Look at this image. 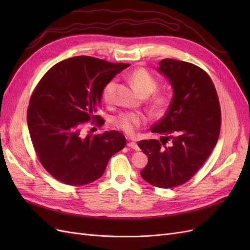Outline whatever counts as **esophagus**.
<instances>
[{
  "label": "esophagus",
  "mask_w": 250,
  "mask_h": 250,
  "mask_svg": "<svg viewBox=\"0 0 250 250\" xmlns=\"http://www.w3.org/2000/svg\"><path fill=\"white\" fill-rule=\"evenodd\" d=\"M127 146L129 147V148H131V149H133V150H139L140 148H139V146H138V144L137 143H134V142H129L127 144Z\"/></svg>",
  "instance_id": "1"
}]
</instances>
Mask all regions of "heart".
Instances as JSON below:
<instances>
[{"mask_svg": "<svg viewBox=\"0 0 250 250\" xmlns=\"http://www.w3.org/2000/svg\"><path fill=\"white\" fill-rule=\"evenodd\" d=\"M128 80L131 83L132 87L137 93L142 96H149L154 93L157 86L158 81L148 70L140 67L134 70L129 76ZM116 81L111 79L102 89V99L106 104H111L115 98V89H116ZM170 103V95L166 92H157L153 95L151 99V108L156 113H163ZM146 116L142 112L138 111H125L121 112L113 119V124L119 129L123 130L127 133H132L135 128L146 122Z\"/></svg>", "mask_w": 250, "mask_h": 250, "instance_id": "obj_1", "label": "heart"}]
</instances>
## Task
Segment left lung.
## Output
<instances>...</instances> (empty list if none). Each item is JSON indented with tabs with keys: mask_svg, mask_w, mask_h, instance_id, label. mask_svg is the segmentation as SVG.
I'll return each instance as SVG.
<instances>
[{
	"mask_svg": "<svg viewBox=\"0 0 250 250\" xmlns=\"http://www.w3.org/2000/svg\"><path fill=\"white\" fill-rule=\"evenodd\" d=\"M158 71L169 79L173 98L165 117L151 128L162 140L138 143L148 156L141 176L170 188L186 184L207 162L220 133L221 109L214 83L201 67L166 58Z\"/></svg>",
	"mask_w": 250,
	"mask_h": 250,
	"instance_id": "left-lung-1",
	"label": "left lung"
}]
</instances>
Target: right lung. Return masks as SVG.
Returning a JSON list of instances; mask_svg holds the SVG:
<instances>
[{"label": "right lung", "mask_w": 250, "mask_h": 250, "mask_svg": "<svg viewBox=\"0 0 250 250\" xmlns=\"http://www.w3.org/2000/svg\"><path fill=\"white\" fill-rule=\"evenodd\" d=\"M128 63L76 56L62 60L37 83L27 111V122L37 157L51 175L69 186L100 178L109 158L126 145L116 130L82 134L87 122L102 126L96 115L102 89Z\"/></svg>", "instance_id": "obj_1"}]
</instances>
